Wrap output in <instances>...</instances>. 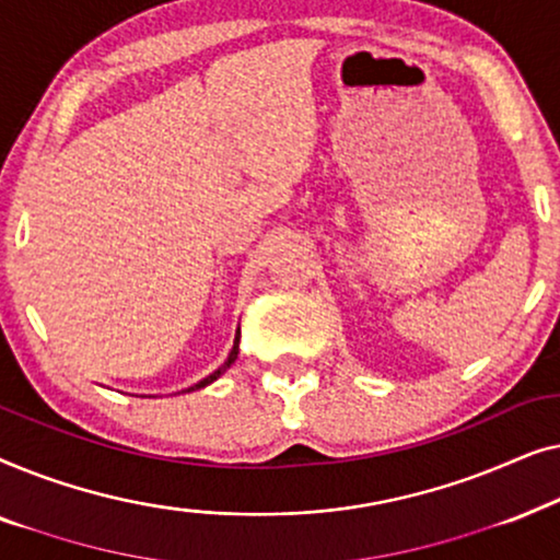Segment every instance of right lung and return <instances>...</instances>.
<instances>
[{
	"label": "right lung",
	"instance_id": "obj_1",
	"mask_svg": "<svg viewBox=\"0 0 560 560\" xmlns=\"http://www.w3.org/2000/svg\"><path fill=\"white\" fill-rule=\"evenodd\" d=\"M240 339H242V331H240V328H236V334H234V347H232V351H229V357L224 359V364H221V366H219V370H213V372L209 374V377H203L201 382H196V385H194V387H188V389H186V393H190V389H201V387H206V385H211V382H213V380H219V377H221V374H224V372L229 370V366H232V364H234V359H236V354H240Z\"/></svg>",
	"mask_w": 560,
	"mask_h": 560
}]
</instances>
